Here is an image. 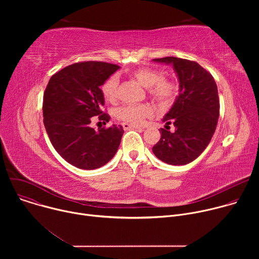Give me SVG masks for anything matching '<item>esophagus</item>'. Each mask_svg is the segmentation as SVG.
Returning a JSON list of instances; mask_svg holds the SVG:
<instances>
[{"label":"esophagus","mask_w":259,"mask_h":259,"mask_svg":"<svg viewBox=\"0 0 259 259\" xmlns=\"http://www.w3.org/2000/svg\"><path fill=\"white\" fill-rule=\"evenodd\" d=\"M121 125H122V127H123L125 130H128V129H140V126H135V125L128 124V123H122Z\"/></svg>","instance_id":"obj_1"}]
</instances>
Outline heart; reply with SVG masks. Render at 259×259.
<instances>
[{
    "mask_svg": "<svg viewBox=\"0 0 259 259\" xmlns=\"http://www.w3.org/2000/svg\"><path fill=\"white\" fill-rule=\"evenodd\" d=\"M133 76L144 87L147 93L160 105H168L176 98L179 87L177 82L165 78L164 70L152 66H142L133 70ZM119 79L112 76L101 86L103 98L108 102H115L118 97ZM151 114V108L144 104H125L116 110V117L129 124H139Z\"/></svg>",
    "mask_w": 259,
    "mask_h": 259,
    "instance_id": "heart-1",
    "label": "heart"
}]
</instances>
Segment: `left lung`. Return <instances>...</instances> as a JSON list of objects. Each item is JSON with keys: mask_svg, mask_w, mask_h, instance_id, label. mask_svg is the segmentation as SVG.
I'll use <instances>...</instances> for the list:
<instances>
[{"mask_svg": "<svg viewBox=\"0 0 259 259\" xmlns=\"http://www.w3.org/2000/svg\"><path fill=\"white\" fill-rule=\"evenodd\" d=\"M156 62L172 63L179 79V95L163 119L161 138L153 153L169 165H186L196 160L207 147L216 129L219 117V98L211 73L198 62L163 57ZM173 123L174 133L168 131Z\"/></svg>", "mask_w": 259, "mask_h": 259, "instance_id": "obj_1", "label": "left lung"}]
</instances>
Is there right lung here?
Wrapping results in <instances>:
<instances>
[{"label": "right lung", "mask_w": 259, "mask_h": 259, "mask_svg": "<svg viewBox=\"0 0 259 259\" xmlns=\"http://www.w3.org/2000/svg\"><path fill=\"white\" fill-rule=\"evenodd\" d=\"M119 65L103 61L70 64L51 77L43 98L44 125L56 152L69 164L93 170L116 155L124 130L121 126H90L92 117L108 122L99 88Z\"/></svg>", "instance_id": "1"}]
</instances>
